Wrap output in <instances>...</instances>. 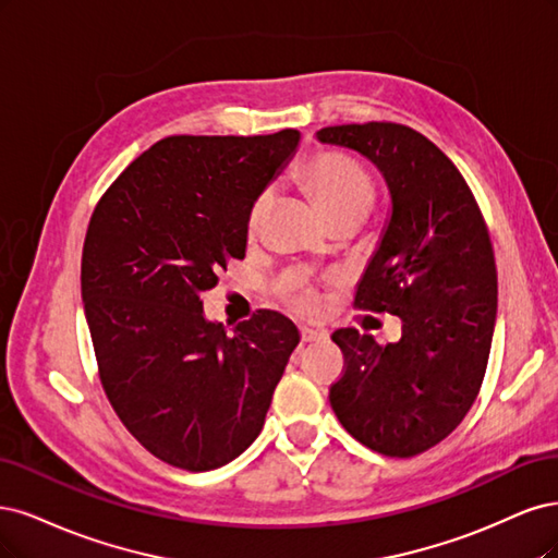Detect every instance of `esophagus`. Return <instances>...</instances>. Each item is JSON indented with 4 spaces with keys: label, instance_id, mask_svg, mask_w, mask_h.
Masks as SVG:
<instances>
[{
    "label": "esophagus",
    "instance_id": "obj_1",
    "mask_svg": "<svg viewBox=\"0 0 558 558\" xmlns=\"http://www.w3.org/2000/svg\"><path fill=\"white\" fill-rule=\"evenodd\" d=\"M327 333L322 331V329H315V327H301V340L303 343H313V340H319V338H325Z\"/></svg>",
    "mask_w": 558,
    "mask_h": 558
}]
</instances>
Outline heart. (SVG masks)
<instances>
[{
    "label": "heart",
    "mask_w": 558,
    "mask_h": 558,
    "mask_svg": "<svg viewBox=\"0 0 558 558\" xmlns=\"http://www.w3.org/2000/svg\"><path fill=\"white\" fill-rule=\"evenodd\" d=\"M299 181L303 190L313 196L319 210L327 215V220L350 208L368 210L375 196L371 175L356 161L338 153H317L311 157L301 167ZM268 208H271V194H262L247 215V231L253 236L259 231ZM311 303V296L301 299V305Z\"/></svg>",
    "instance_id": "b5f03b06"
}]
</instances>
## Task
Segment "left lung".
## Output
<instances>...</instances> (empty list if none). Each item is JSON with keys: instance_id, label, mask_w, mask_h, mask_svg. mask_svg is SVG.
Returning a JSON list of instances; mask_svg holds the SVG:
<instances>
[{"instance_id": "8db88e82", "label": "left lung", "mask_w": 558, "mask_h": 558, "mask_svg": "<svg viewBox=\"0 0 558 558\" xmlns=\"http://www.w3.org/2000/svg\"><path fill=\"white\" fill-rule=\"evenodd\" d=\"M315 136L385 178L391 208L354 303L403 322L387 345L356 329L331 336L348 366L329 401L373 452L415 457L461 424L487 371L498 305L489 231L459 169L420 132L366 122Z\"/></svg>"}]
</instances>
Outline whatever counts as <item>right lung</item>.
Segmentation results:
<instances>
[{
  "label": "right lung",
  "mask_w": 558,
  "mask_h": 558,
  "mask_svg": "<svg viewBox=\"0 0 558 558\" xmlns=\"http://www.w3.org/2000/svg\"><path fill=\"white\" fill-rule=\"evenodd\" d=\"M301 134L169 136L106 190L81 294L106 397L157 459L213 471L255 442L299 329L276 311L227 331L202 294L243 259L247 215Z\"/></svg>",
  "instance_id": "add662e5"
}]
</instances>
